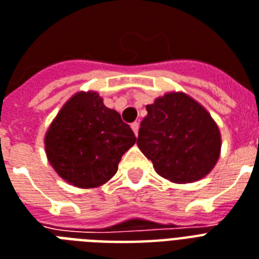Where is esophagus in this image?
Returning a JSON list of instances; mask_svg holds the SVG:
<instances>
[{"label": "esophagus", "mask_w": 259, "mask_h": 259, "mask_svg": "<svg viewBox=\"0 0 259 259\" xmlns=\"http://www.w3.org/2000/svg\"><path fill=\"white\" fill-rule=\"evenodd\" d=\"M138 127H140V123H138V122H133V123H132V129H133V132L136 136L138 134Z\"/></svg>", "instance_id": "34e87169"}]
</instances>
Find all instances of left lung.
Listing matches in <instances>:
<instances>
[{
	"mask_svg": "<svg viewBox=\"0 0 259 259\" xmlns=\"http://www.w3.org/2000/svg\"><path fill=\"white\" fill-rule=\"evenodd\" d=\"M147 111L137 145L156 172L179 185L206 177L222 151V134L206 108L185 92H167Z\"/></svg>",
	"mask_w": 259,
	"mask_h": 259,
	"instance_id": "8db88e82",
	"label": "left lung"
}]
</instances>
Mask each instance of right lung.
Returning <instances> with one entry per match:
<instances>
[{
  "label": "right lung",
  "instance_id": "1",
  "mask_svg": "<svg viewBox=\"0 0 259 259\" xmlns=\"http://www.w3.org/2000/svg\"><path fill=\"white\" fill-rule=\"evenodd\" d=\"M136 136L98 92H77L59 110L45 136L47 160L64 181L81 189L108 182Z\"/></svg>",
  "mask_w": 259,
  "mask_h": 259
}]
</instances>
